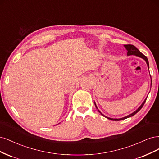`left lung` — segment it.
<instances>
[{
	"label": "left lung",
	"mask_w": 159,
	"mask_h": 159,
	"mask_svg": "<svg viewBox=\"0 0 159 159\" xmlns=\"http://www.w3.org/2000/svg\"><path fill=\"white\" fill-rule=\"evenodd\" d=\"M124 46H125V48H126V49L127 50V55H135L138 56V57H141V58H143V59H144V60L146 61V63H147V66H148V69H149V66H148V59H147V57H146V56H145L144 55H143L142 53H141L140 51H139V49H138L135 47V46H134V45H131V44L125 45ZM146 100H147V98L144 100V102H143V104L139 106V108H138L136 111H135L134 112V113H132V114H129V115H128V116H125V117H122V118H120V119H113V118H110V117H106V116H105L104 114H102L99 110H98V111L101 114V115L104 116L105 117H106V118H107V119L111 120H113V121H120V120H124V119L128 118V117H131V116H134L135 114H136L137 113V112L139 111L142 108V107L143 106V105H144V104L145 103ZM94 104H95V103H94ZM95 105H96V104H95ZM96 107L97 109H98V107H97L96 105Z\"/></svg>",
	"instance_id": "obj_1"
}]
</instances>
